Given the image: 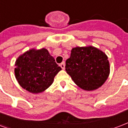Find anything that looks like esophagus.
Returning a JSON list of instances; mask_svg holds the SVG:
<instances>
[{"label":"esophagus","instance_id":"obj_1","mask_svg":"<svg viewBox=\"0 0 128 128\" xmlns=\"http://www.w3.org/2000/svg\"><path fill=\"white\" fill-rule=\"evenodd\" d=\"M65 62H62V63H61L60 64V67L61 68H62L63 70H64V69H65Z\"/></svg>","mask_w":128,"mask_h":128}]
</instances>
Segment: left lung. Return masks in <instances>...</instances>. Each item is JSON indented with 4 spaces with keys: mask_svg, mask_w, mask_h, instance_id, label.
<instances>
[{
    "mask_svg": "<svg viewBox=\"0 0 128 128\" xmlns=\"http://www.w3.org/2000/svg\"><path fill=\"white\" fill-rule=\"evenodd\" d=\"M65 64L67 73L84 90L90 91L99 88L109 75L107 56L93 46L74 48Z\"/></svg>",
    "mask_w": 128,
    "mask_h": 128,
    "instance_id": "1",
    "label": "left lung"
}]
</instances>
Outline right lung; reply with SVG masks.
Listing matches in <instances>:
<instances>
[{"label": "right lung", "instance_id": "right-lung-1", "mask_svg": "<svg viewBox=\"0 0 128 128\" xmlns=\"http://www.w3.org/2000/svg\"><path fill=\"white\" fill-rule=\"evenodd\" d=\"M60 70L46 49H32L17 58L15 74L22 88L36 94L48 88Z\"/></svg>", "mask_w": 128, "mask_h": 128}]
</instances>
